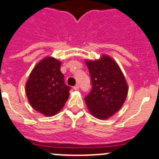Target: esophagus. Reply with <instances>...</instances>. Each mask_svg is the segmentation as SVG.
<instances>
[{
    "mask_svg": "<svg viewBox=\"0 0 159 159\" xmlns=\"http://www.w3.org/2000/svg\"><path fill=\"white\" fill-rule=\"evenodd\" d=\"M73 89H74V90H79V85H75V86H73Z\"/></svg>",
    "mask_w": 159,
    "mask_h": 159,
    "instance_id": "obj_1",
    "label": "esophagus"
}]
</instances>
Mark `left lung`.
<instances>
[{
  "label": "left lung",
  "instance_id": "1",
  "mask_svg": "<svg viewBox=\"0 0 159 159\" xmlns=\"http://www.w3.org/2000/svg\"><path fill=\"white\" fill-rule=\"evenodd\" d=\"M92 88L85 101L94 117L105 120L121 108L128 94V85L119 65L108 56L86 61Z\"/></svg>",
  "mask_w": 159,
  "mask_h": 159
}]
</instances>
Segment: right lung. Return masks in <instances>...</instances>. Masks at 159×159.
Listing matches in <instances>:
<instances>
[{
  "label": "right lung",
  "mask_w": 159,
  "mask_h": 159,
  "mask_svg": "<svg viewBox=\"0 0 159 159\" xmlns=\"http://www.w3.org/2000/svg\"><path fill=\"white\" fill-rule=\"evenodd\" d=\"M61 65L57 59L46 57L34 66L26 84L30 104L47 116L59 112L69 96L70 86L65 85Z\"/></svg>",
  "instance_id": "obj_1"
}]
</instances>
